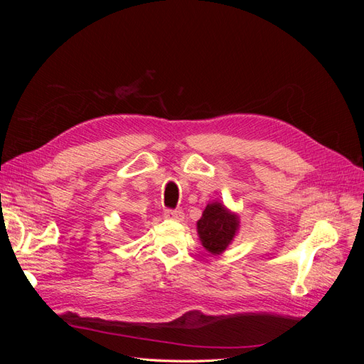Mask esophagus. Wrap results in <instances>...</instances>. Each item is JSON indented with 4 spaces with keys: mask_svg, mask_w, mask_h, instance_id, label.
I'll list each match as a JSON object with an SVG mask.
<instances>
[{
    "mask_svg": "<svg viewBox=\"0 0 364 364\" xmlns=\"http://www.w3.org/2000/svg\"><path fill=\"white\" fill-rule=\"evenodd\" d=\"M165 217H168L171 220H182L183 211L182 209H165Z\"/></svg>",
    "mask_w": 364,
    "mask_h": 364,
    "instance_id": "34e87169",
    "label": "esophagus"
}]
</instances>
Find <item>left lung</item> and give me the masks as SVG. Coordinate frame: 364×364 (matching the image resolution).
I'll use <instances>...</instances> for the list:
<instances>
[{
  "label": "left lung",
  "instance_id": "obj_1",
  "mask_svg": "<svg viewBox=\"0 0 364 364\" xmlns=\"http://www.w3.org/2000/svg\"><path fill=\"white\" fill-rule=\"evenodd\" d=\"M238 229V218L229 213L222 203H209L197 222V232L202 240L203 247L218 255L234 240Z\"/></svg>",
  "mask_w": 364,
  "mask_h": 364
}]
</instances>
